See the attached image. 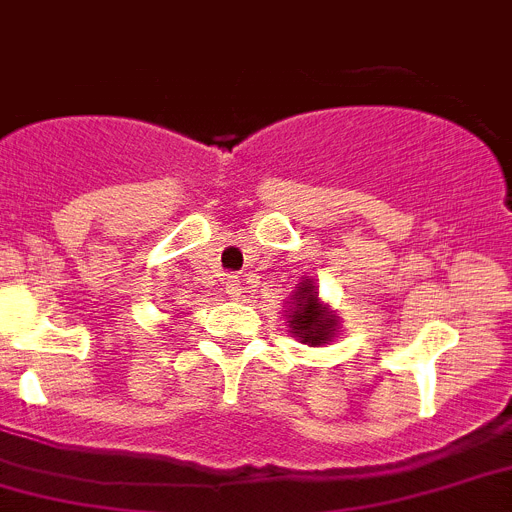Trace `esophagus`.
<instances>
[{
  "label": "esophagus",
  "instance_id": "34e87169",
  "mask_svg": "<svg viewBox=\"0 0 512 512\" xmlns=\"http://www.w3.org/2000/svg\"><path fill=\"white\" fill-rule=\"evenodd\" d=\"M226 294L229 296H242L244 294V283L239 276H229L226 278Z\"/></svg>",
  "mask_w": 512,
  "mask_h": 512
}]
</instances>
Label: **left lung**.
I'll use <instances>...</instances> for the list:
<instances>
[{"instance_id":"obj_1","label":"left lung","mask_w":512,"mask_h":512,"mask_svg":"<svg viewBox=\"0 0 512 512\" xmlns=\"http://www.w3.org/2000/svg\"><path fill=\"white\" fill-rule=\"evenodd\" d=\"M289 328L302 343H320L333 338L336 330V315H330L328 309L317 304V291L312 283H302L294 294V309H289Z\"/></svg>"}]
</instances>
